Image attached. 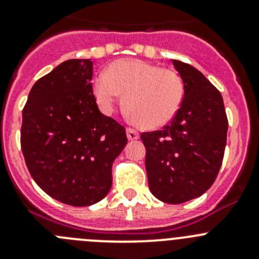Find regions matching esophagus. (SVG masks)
<instances>
[{
	"mask_svg": "<svg viewBox=\"0 0 259 259\" xmlns=\"http://www.w3.org/2000/svg\"><path fill=\"white\" fill-rule=\"evenodd\" d=\"M127 137L128 140H137L139 139V132L134 128H127Z\"/></svg>",
	"mask_w": 259,
	"mask_h": 259,
	"instance_id": "esophagus-1",
	"label": "esophagus"
}]
</instances>
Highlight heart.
<instances>
[{"label":"heart","instance_id":"1","mask_svg":"<svg viewBox=\"0 0 259 259\" xmlns=\"http://www.w3.org/2000/svg\"><path fill=\"white\" fill-rule=\"evenodd\" d=\"M100 109L111 114L125 93L127 114L144 127L159 128L171 122L184 100V83L178 72L140 59H120L109 66L106 74L93 81Z\"/></svg>","mask_w":259,"mask_h":259}]
</instances>
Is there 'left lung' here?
I'll use <instances>...</instances> for the list:
<instances>
[{"label": "left lung", "instance_id": "left-lung-1", "mask_svg": "<svg viewBox=\"0 0 259 259\" xmlns=\"http://www.w3.org/2000/svg\"><path fill=\"white\" fill-rule=\"evenodd\" d=\"M184 83V100L170 124L143 132L150 192L167 203L200 197L221 170L228 120L221 92L197 68L172 59Z\"/></svg>", "mask_w": 259, "mask_h": 259}]
</instances>
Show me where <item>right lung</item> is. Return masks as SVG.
<instances>
[{
  "label": "right lung",
  "mask_w": 259,
  "mask_h": 259,
  "mask_svg": "<svg viewBox=\"0 0 259 259\" xmlns=\"http://www.w3.org/2000/svg\"><path fill=\"white\" fill-rule=\"evenodd\" d=\"M91 59H68L29 92L20 146L36 184L54 200L89 206L109 193L125 128L98 110Z\"/></svg>",
  "instance_id": "1"
}]
</instances>
